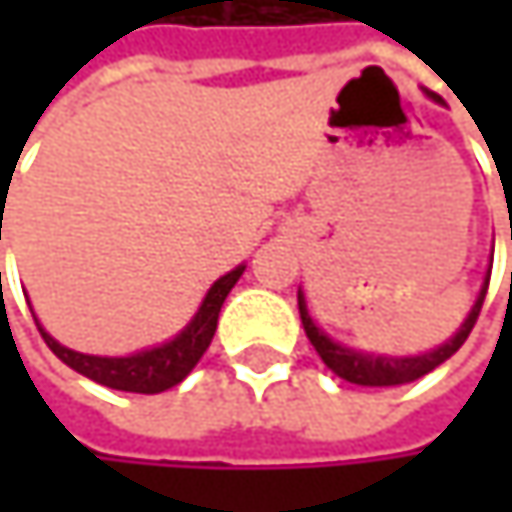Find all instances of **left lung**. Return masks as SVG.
<instances>
[{
    "mask_svg": "<svg viewBox=\"0 0 512 512\" xmlns=\"http://www.w3.org/2000/svg\"><path fill=\"white\" fill-rule=\"evenodd\" d=\"M433 100H439L436 94H430ZM492 269V266H489ZM486 287H489V272L480 284V293L468 311V317L462 320V326L457 329V335L451 341H445L442 347L430 350V353H421V356H379V353H364V350H353V347H344L338 341H332L308 314V305H305V293L299 290V317H302V326H305V335L308 341L314 344L317 356L323 358V364L347 379V382H356V385H370V388H388V385H406V382H415L421 376H427L430 370H436L442 361L454 356L465 344V338L471 335L474 323H477V314L483 308V299H486Z\"/></svg>",
    "mask_w": 512,
    "mask_h": 512,
    "instance_id": "left-lung-1",
    "label": "left lung"
}]
</instances>
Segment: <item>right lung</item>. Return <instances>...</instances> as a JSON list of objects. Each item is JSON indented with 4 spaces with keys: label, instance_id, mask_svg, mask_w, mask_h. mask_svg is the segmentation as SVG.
Wrapping results in <instances>:
<instances>
[{
    "label": "right lung",
    "instance_id": "1",
    "mask_svg": "<svg viewBox=\"0 0 512 512\" xmlns=\"http://www.w3.org/2000/svg\"><path fill=\"white\" fill-rule=\"evenodd\" d=\"M243 272H246V266L240 263L237 269H231L228 275L213 281V287L207 290L195 317L171 341L151 347V350H142V353H133V356H88V353L67 350L38 323V317H35V323H38L47 347L76 373H82L106 388H115V391L159 394V391H168L177 382H183L192 373V367L201 361V356L207 353V347L216 335L219 311Z\"/></svg>",
    "mask_w": 512,
    "mask_h": 512
}]
</instances>
